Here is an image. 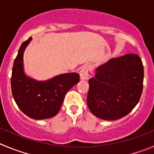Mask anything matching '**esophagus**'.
Returning a JSON list of instances; mask_svg holds the SVG:
<instances>
[{
    "label": "esophagus",
    "instance_id": "esophagus-1",
    "mask_svg": "<svg viewBox=\"0 0 154 154\" xmlns=\"http://www.w3.org/2000/svg\"><path fill=\"white\" fill-rule=\"evenodd\" d=\"M92 74V68L90 66L86 65L84 67H83V68L81 69L80 72V78L82 80H87L88 79V77H90V74Z\"/></svg>",
    "mask_w": 154,
    "mask_h": 154
}]
</instances>
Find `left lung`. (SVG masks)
Wrapping results in <instances>:
<instances>
[{
    "mask_svg": "<svg viewBox=\"0 0 154 154\" xmlns=\"http://www.w3.org/2000/svg\"><path fill=\"white\" fill-rule=\"evenodd\" d=\"M143 81V63L137 54L112 58L97 67L95 77L89 80L87 106L100 119H121L138 103Z\"/></svg>",
    "mask_w": 154,
    "mask_h": 154,
    "instance_id": "left-lung-1",
    "label": "left lung"
}]
</instances>
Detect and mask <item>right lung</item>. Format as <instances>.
Instances as JSON below:
<instances>
[{"label":"right lung","instance_id":"obj_1","mask_svg":"<svg viewBox=\"0 0 154 154\" xmlns=\"http://www.w3.org/2000/svg\"><path fill=\"white\" fill-rule=\"evenodd\" d=\"M32 38L23 42L14 62L11 90L21 111L36 120L54 117L59 112L64 96L80 80L77 73L60 74L45 81L27 77L23 71V52Z\"/></svg>","mask_w":154,"mask_h":154}]
</instances>
